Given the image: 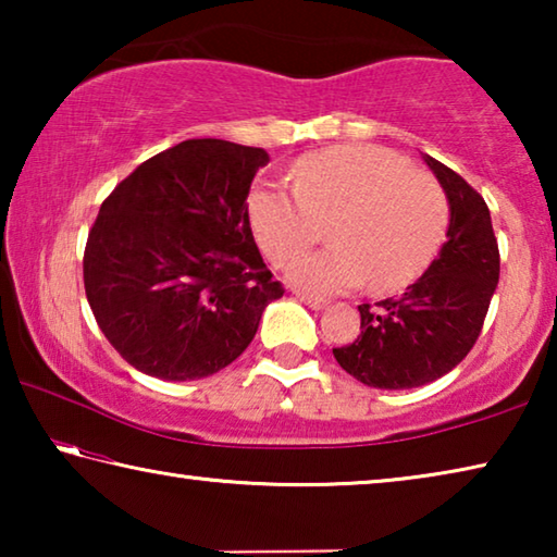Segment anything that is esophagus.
<instances>
[{
  "mask_svg": "<svg viewBox=\"0 0 557 557\" xmlns=\"http://www.w3.org/2000/svg\"><path fill=\"white\" fill-rule=\"evenodd\" d=\"M297 299L301 301V305H307L309 309H314V312H319V309L326 307V299L322 297H312V295H305V292H299Z\"/></svg>",
  "mask_w": 557,
  "mask_h": 557,
  "instance_id": "esophagus-1",
  "label": "esophagus"
}]
</instances>
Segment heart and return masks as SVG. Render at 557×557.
<instances>
[{"label": "heart", "instance_id": "heart-1", "mask_svg": "<svg viewBox=\"0 0 557 557\" xmlns=\"http://www.w3.org/2000/svg\"><path fill=\"white\" fill-rule=\"evenodd\" d=\"M295 191L277 184L252 188L250 228L272 265L313 244L330 223L333 248L292 262L287 277L314 295L366 285L395 292L435 258L449 223V203L430 174L375 145H346L301 157Z\"/></svg>", "mask_w": 557, "mask_h": 557}]
</instances>
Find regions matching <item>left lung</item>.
<instances>
[{
    "label": "left lung",
    "instance_id": "1",
    "mask_svg": "<svg viewBox=\"0 0 557 557\" xmlns=\"http://www.w3.org/2000/svg\"><path fill=\"white\" fill-rule=\"evenodd\" d=\"M422 159L447 194V240L425 275L400 297L358 307L361 334L334 348L348 375L381 391L418 388L455 369L482 334L498 285L488 206L449 166L430 154Z\"/></svg>",
    "mask_w": 557,
    "mask_h": 557
}]
</instances>
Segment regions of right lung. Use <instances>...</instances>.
<instances>
[{
	"label": "right lung",
	"mask_w": 557,
	"mask_h": 557,
	"mask_svg": "<svg viewBox=\"0 0 557 557\" xmlns=\"http://www.w3.org/2000/svg\"><path fill=\"white\" fill-rule=\"evenodd\" d=\"M268 162L260 147L186 139L102 201L83 282L100 332L137 371L164 381L219 373L285 295L262 262L245 203Z\"/></svg>",
	"instance_id": "1"
}]
</instances>
